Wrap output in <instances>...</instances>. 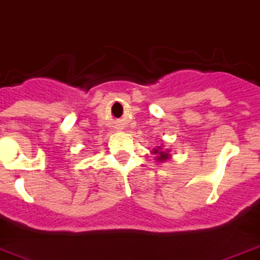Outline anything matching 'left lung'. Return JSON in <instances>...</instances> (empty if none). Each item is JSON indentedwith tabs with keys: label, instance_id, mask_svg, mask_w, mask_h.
I'll use <instances>...</instances> for the list:
<instances>
[{
	"label": "left lung",
	"instance_id": "1",
	"mask_svg": "<svg viewBox=\"0 0 260 260\" xmlns=\"http://www.w3.org/2000/svg\"><path fill=\"white\" fill-rule=\"evenodd\" d=\"M152 154H154V160L158 161V162H165L167 160H169L172 157L171 149H164L162 145L160 147H156L152 150Z\"/></svg>",
	"mask_w": 260,
	"mask_h": 260
}]
</instances>
